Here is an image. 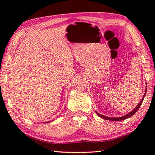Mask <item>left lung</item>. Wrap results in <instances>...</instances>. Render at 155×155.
<instances>
[{"mask_svg": "<svg viewBox=\"0 0 155 155\" xmlns=\"http://www.w3.org/2000/svg\"><path fill=\"white\" fill-rule=\"evenodd\" d=\"M146 92H147V89H146V90H145V94H144L143 98L142 99V100L140 101V102L139 103V104L137 105V107H135V109H133L132 111H130V113H128V114H126V116H123V117H119V118H110V117H107V116H103V115H101V114H98V113H97V112H96V113H97V115H98V116H99V117L102 118H104V119H105V120H112V121H120V120H123L126 119V118H129V117H130V116H132L133 115H134V114H135V113H136L137 111V110H138V109L140 108V106H141L142 103H143V99H144V98H145V97Z\"/></svg>", "mask_w": 155, "mask_h": 155, "instance_id": "obj_1", "label": "left lung"}]
</instances>
